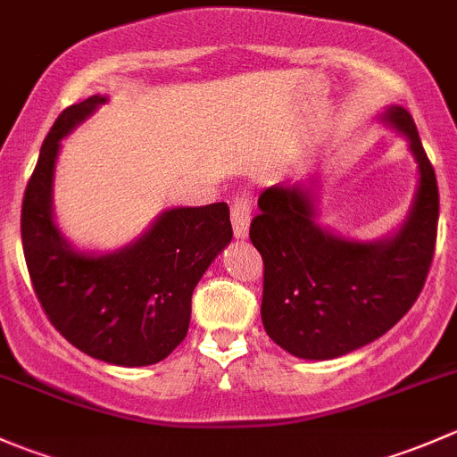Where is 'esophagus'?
Masks as SVG:
<instances>
[{"label":"esophagus","instance_id":"34e87169","mask_svg":"<svg viewBox=\"0 0 457 457\" xmlns=\"http://www.w3.org/2000/svg\"><path fill=\"white\" fill-rule=\"evenodd\" d=\"M250 223H252V201L250 196H237V201L232 203V228L234 237L238 241H245L250 237Z\"/></svg>","mask_w":457,"mask_h":457}]
</instances>
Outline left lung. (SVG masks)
Masks as SVG:
<instances>
[{"label":"left lung","instance_id":"1","mask_svg":"<svg viewBox=\"0 0 457 457\" xmlns=\"http://www.w3.org/2000/svg\"><path fill=\"white\" fill-rule=\"evenodd\" d=\"M378 121L407 139L418 183L403 223L373 241L320 223L318 192L274 183L258 199L250 238L265 262L261 318L267 336L303 361H331L380 338L416 303L437 232V181L403 105Z\"/></svg>","mask_w":457,"mask_h":457}]
</instances>
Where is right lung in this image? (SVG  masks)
<instances>
[{
	"mask_svg": "<svg viewBox=\"0 0 457 457\" xmlns=\"http://www.w3.org/2000/svg\"><path fill=\"white\" fill-rule=\"evenodd\" d=\"M108 101L87 96L50 128L21 205V243L37 298L68 343L110 365L147 367L186 338L192 292L232 241V223L228 203L181 205L117 250H86L66 238L54 216L62 141Z\"/></svg>",
	"mask_w": 457,
	"mask_h": 457,
	"instance_id": "add662e5",
	"label": "right lung"
}]
</instances>
